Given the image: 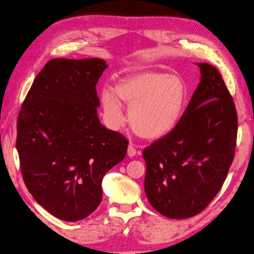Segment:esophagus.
Masks as SVG:
<instances>
[{"mask_svg": "<svg viewBox=\"0 0 254 254\" xmlns=\"http://www.w3.org/2000/svg\"><path fill=\"white\" fill-rule=\"evenodd\" d=\"M136 154H140V152L139 151H137L133 146H128V148H127V155H128V157L129 158H132V157H134Z\"/></svg>", "mask_w": 254, "mask_h": 254, "instance_id": "34e87169", "label": "esophagus"}]
</instances>
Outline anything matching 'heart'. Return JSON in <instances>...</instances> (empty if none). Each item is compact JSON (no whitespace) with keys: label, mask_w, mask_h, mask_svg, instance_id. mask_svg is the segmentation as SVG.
Listing matches in <instances>:
<instances>
[{"label":"heart","mask_w":254,"mask_h":254,"mask_svg":"<svg viewBox=\"0 0 254 254\" xmlns=\"http://www.w3.org/2000/svg\"><path fill=\"white\" fill-rule=\"evenodd\" d=\"M100 103L104 117L114 127L125 121L121 103L128 106L127 118L140 137L156 140L170 134L185 113L187 87L182 78L164 72L142 70L129 73L103 87Z\"/></svg>","instance_id":"b5f03b06"}]
</instances>
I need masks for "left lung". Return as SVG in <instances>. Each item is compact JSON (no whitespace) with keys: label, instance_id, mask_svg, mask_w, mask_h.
I'll return each instance as SVG.
<instances>
[{"label":"left lung","instance_id":"left-lung-1","mask_svg":"<svg viewBox=\"0 0 254 254\" xmlns=\"http://www.w3.org/2000/svg\"><path fill=\"white\" fill-rule=\"evenodd\" d=\"M200 82L177 127L142 152L144 192L150 204L172 219L204 210L221 189L234 158L237 115L215 67L196 63Z\"/></svg>","mask_w":254,"mask_h":254}]
</instances>
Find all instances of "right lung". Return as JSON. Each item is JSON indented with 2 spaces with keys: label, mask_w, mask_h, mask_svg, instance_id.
Segmentation results:
<instances>
[{
  "label": "right lung",
  "mask_w": 254,
  "mask_h": 254,
  "mask_svg": "<svg viewBox=\"0 0 254 254\" xmlns=\"http://www.w3.org/2000/svg\"><path fill=\"white\" fill-rule=\"evenodd\" d=\"M107 66L99 58L50 60L19 114L16 147L26 187L64 221L84 219L98 207L104 175L127 155L126 137L97 115L95 86Z\"/></svg>",
  "instance_id": "right-lung-1"
}]
</instances>
